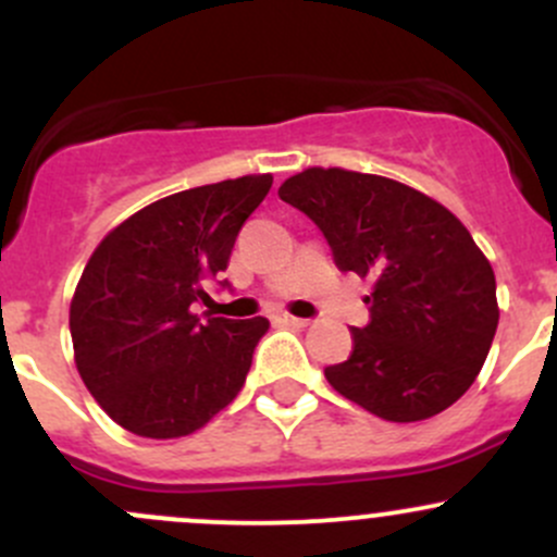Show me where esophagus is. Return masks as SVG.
I'll use <instances>...</instances> for the list:
<instances>
[{
	"mask_svg": "<svg viewBox=\"0 0 557 557\" xmlns=\"http://www.w3.org/2000/svg\"><path fill=\"white\" fill-rule=\"evenodd\" d=\"M277 320L283 325H290V329H305V325H310V320H307V318H294V314H280Z\"/></svg>",
	"mask_w": 557,
	"mask_h": 557,
	"instance_id": "34e87169",
	"label": "esophagus"
}]
</instances>
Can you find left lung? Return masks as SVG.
Returning <instances> with one entry per match:
<instances>
[{
	"mask_svg": "<svg viewBox=\"0 0 557 557\" xmlns=\"http://www.w3.org/2000/svg\"><path fill=\"white\" fill-rule=\"evenodd\" d=\"M277 194L323 232L342 272L374 277L350 358L325 367L331 387L393 423L458 401L498 325L496 274L463 223L409 185L336 166L294 174Z\"/></svg>",
	"mask_w": 557,
	"mask_h": 557,
	"instance_id": "1",
	"label": "left lung"
}]
</instances>
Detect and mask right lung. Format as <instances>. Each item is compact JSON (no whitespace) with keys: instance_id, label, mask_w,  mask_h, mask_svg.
<instances>
[{"instance_id":"obj_1","label":"right lung","mask_w":557,"mask_h":557,"mask_svg":"<svg viewBox=\"0 0 557 557\" xmlns=\"http://www.w3.org/2000/svg\"><path fill=\"white\" fill-rule=\"evenodd\" d=\"M272 188V174L199 185L153 201L88 258L70 307L75 363L99 407L126 431L177 440L243 391L269 320L196 314L207 283ZM228 288V280H218Z\"/></svg>"}]
</instances>
